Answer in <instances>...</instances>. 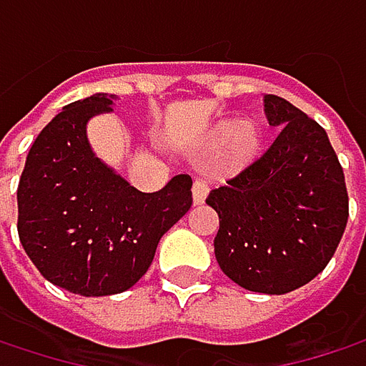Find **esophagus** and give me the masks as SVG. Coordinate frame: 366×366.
<instances>
[{"label": "esophagus", "instance_id": "obj_1", "mask_svg": "<svg viewBox=\"0 0 366 366\" xmlns=\"http://www.w3.org/2000/svg\"><path fill=\"white\" fill-rule=\"evenodd\" d=\"M207 192H209L207 184L203 182V180H194V182H192V203H194V205H201V203L205 201Z\"/></svg>", "mask_w": 366, "mask_h": 366}]
</instances>
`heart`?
<instances>
[{
    "instance_id": "heart-1",
    "label": "heart",
    "mask_w": 366,
    "mask_h": 366,
    "mask_svg": "<svg viewBox=\"0 0 366 366\" xmlns=\"http://www.w3.org/2000/svg\"><path fill=\"white\" fill-rule=\"evenodd\" d=\"M203 150L207 154L222 152V169L229 174H242L262 157L264 133L256 122L222 118L203 137Z\"/></svg>"
}]
</instances>
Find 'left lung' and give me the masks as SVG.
Returning a JSON list of instances; mask_svg holds the SVG:
<instances>
[{
	"label": "left lung",
	"instance_id": "obj_1",
	"mask_svg": "<svg viewBox=\"0 0 366 366\" xmlns=\"http://www.w3.org/2000/svg\"><path fill=\"white\" fill-rule=\"evenodd\" d=\"M269 124L282 127L252 167L205 199L218 212L214 252L246 290L286 295L312 282L347 224V188L327 131L277 95L264 97Z\"/></svg>",
	"mask_w": 366,
	"mask_h": 366
}]
</instances>
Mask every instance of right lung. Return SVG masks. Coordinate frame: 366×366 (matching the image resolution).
<instances>
[{"instance_id": "add662e5", "label": "right lung", "mask_w": 366, "mask_h": 366, "mask_svg": "<svg viewBox=\"0 0 366 366\" xmlns=\"http://www.w3.org/2000/svg\"><path fill=\"white\" fill-rule=\"evenodd\" d=\"M112 99L93 95L59 112L36 137L16 190L27 256L48 282L82 297L131 288L192 205L190 176L142 192L93 154L86 122L110 112Z\"/></svg>"}]
</instances>
